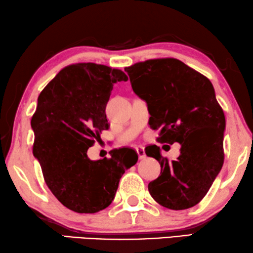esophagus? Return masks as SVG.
<instances>
[{
    "label": "esophagus",
    "instance_id": "34e87169",
    "mask_svg": "<svg viewBox=\"0 0 253 253\" xmlns=\"http://www.w3.org/2000/svg\"><path fill=\"white\" fill-rule=\"evenodd\" d=\"M136 152H138V156H139V159H144L146 158V151H144V148L139 146L136 147Z\"/></svg>",
    "mask_w": 253,
    "mask_h": 253
}]
</instances>
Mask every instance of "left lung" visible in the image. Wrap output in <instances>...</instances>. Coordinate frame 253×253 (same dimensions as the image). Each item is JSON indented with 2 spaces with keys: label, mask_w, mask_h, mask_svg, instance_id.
I'll list each match as a JSON object with an SVG mask.
<instances>
[{
  "label": "left lung",
  "mask_w": 253,
  "mask_h": 253,
  "mask_svg": "<svg viewBox=\"0 0 253 253\" xmlns=\"http://www.w3.org/2000/svg\"><path fill=\"white\" fill-rule=\"evenodd\" d=\"M124 70L131 86L148 105L150 127L160 130V143H180L169 161L158 146L146 148L159 161L161 175L148 185L152 198L169 210L198 204L221 171L225 117L209 78L175 58L136 63Z\"/></svg>",
  "instance_id": "1"
}]
</instances>
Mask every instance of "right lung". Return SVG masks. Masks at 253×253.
<instances>
[{
    "label": "right lung",
    "mask_w": 253,
    "mask_h": 253,
    "mask_svg": "<svg viewBox=\"0 0 253 253\" xmlns=\"http://www.w3.org/2000/svg\"><path fill=\"white\" fill-rule=\"evenodd\" d=\"M122 70L93 63L61 69L38 97L31 119L33 156L44 181L61 204L77 213H96L114 200L119 181L138 161L130 148L114 149L110 158L90 160L87 150L109 129L105 107Z\"/></svg>",
    "instance_id": "obj_1"
}]
</instances>
